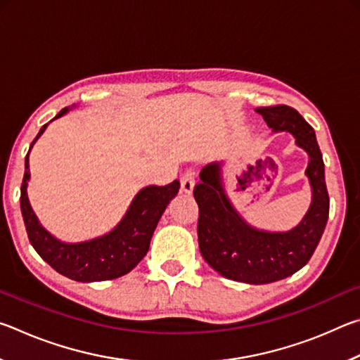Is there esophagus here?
Returning a JSON list of instances; mask_svg holds the SVG:
<instances>
[{
  "mask_svg": "<svg viewBox=\"0 0 360 360\" xmlns=\"http://www.w3.org/2000/svg\"><path fill=\"white\" fill-rule=\"evenodd\" d=\"M195 187V174L193 172H186L181 178V192L191 195Z\"/></svg>",
  "mask_w": 360,
  "mask_h": 360,
  "instance_id": "1",
  "label": "esophagus"
}]
</instances>
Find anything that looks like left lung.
<instances>
[{"label": "left lung", "instance_id": "8db88e82", "mask_svg": "<svg viewBox=\"0 0 360 360\" xmlns=\"http://www.w3.org/2000/svg\"><path fill=\"white\" fill-rule=\"evenodd\" d=\"M270 129L288 131L308 154L307 178L311 205L307 214L288 231H268L245 221L225 192L222 162L200 172L193 188L198 203V246L203 259L224 278L248 284H268L284 279L308 264L318 248L328 219V193L324 160L313 127L290 106L257 108Z\"/></svg>", "mask_w": 360, "mask_h": 360}]
</instances>
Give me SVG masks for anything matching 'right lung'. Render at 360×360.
<instances>
[{"instance_id": "obj_1", "label": "right lung", "mask_w": 360, "mask_h": 360, "mask_svg": "<svg viewBox=\"0 0 360 360\" xmlns=\"http://www.w3.org/2000/svg\"><path fill=\"white\" fill-rule=\"evenodd\" d=\"M71 108H65L56 117H62ZM51 120V122H52ZM47 125H42L33 144L44 133ZM30 150L25 157V174L20 187V210L25 222L28 240L41 259L53 270L79 283L108 281L124 276L131 271L149 251L150 238L168 203L178 195L179 181L168 186H148L139 191L127 210L120 222L108 233L96 238L65 243L42 227L39 219L30 205L27 187L30 181Z\"/></svg>"}]
</instances>
